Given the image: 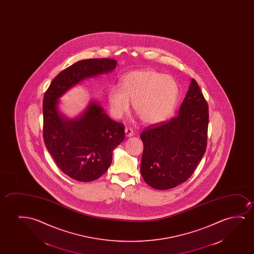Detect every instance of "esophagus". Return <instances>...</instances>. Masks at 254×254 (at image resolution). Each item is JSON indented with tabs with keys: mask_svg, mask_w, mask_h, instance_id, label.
Returning a JSON list of instances; mask_svg holds the SVG:
<instances>
[{
	"mask_svg": "<svg viewBox=\"0 0 254 254\" xmlns=\"http://www.w3.org/2000/svg\"><path fill=\"white\" fill-rule=\"evenodd\" d=\"M125 134L127 137H131V136L133 135V131H132V129L129 128V127H126Z\"/></svg>",
	"mask_w": 254,
	"mask_h": 254,
	"instance_id": "esophagus-1",
	"label": "esophagus"
}]
</instances>
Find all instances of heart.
I'll return each instance as SVG.
<instances>
[{
    "instance_id": "b5f03b06",
    "label": "heart",
    "mask_w": 254,
    "mask_h": 254,
    "mask_svg": "<svg viewBox=\"0 0 254 254\" xmlns=\"http://www.w3.org/2000/svg\"><path fill=\"white\" fill-rule=\"evenodd\" d=\"M179 87L176 81L152 69L135 70L122 78L119 87H112L108 94L109 111L120 120L128 113L130 101L133 111L146 124L165 122L177 105Z\"/></svg>"
}]
</instances>
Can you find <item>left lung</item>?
<instances>
[{
    "label": "left lung",
    "instance_id": "8db88e82",
    "mask_svg": "<svg viewBox=\"0 0 254 254\" xmlns=\"http://www.w3.org/2000/svg\"><path fill=\"white\" fill-rule=\"evenodd\" d=\"M208 105L191 79L179 115L146 127L140 174L150 187L167 190L188 181L206 149Z\"/></svg>",
    "mask_w": 254,
    "mask_h": 254
}]
</instances>
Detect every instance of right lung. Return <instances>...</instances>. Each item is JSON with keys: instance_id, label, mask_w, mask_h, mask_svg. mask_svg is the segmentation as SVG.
<instances>
[{"instance_id": "1", "label": "right lung", "mask_w": 254, "mask_h": 254, "mask_svg": "<svg viewBox=\"0 0 254 254\" xmlns=\"http://www.w3.org/2000/svg\"><path fill=\"white\" fill-rule=\"evenodd\" d=\"M114 59L82 60L55 77L43 99V139L56 165L64 174L83 182L95 181L108 171L113 151L125 138L124 124L105 114L91 101L75 119L58 109L60 98L80 81L115 69Z\"/></svg>"}]
</instances>
